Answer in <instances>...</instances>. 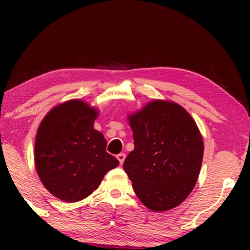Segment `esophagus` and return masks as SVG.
I'll list each match as a JSON object with an SVG mask.
<instances>
[{
	"instance_id": "esophagus-1",
	"label": "esophagus",
	"mask_w": 250,
	"mask_h": 250,
	"mask_svg": "<svg viewBox=\"0 0 250 250\" xmlns=\"http://www.w3.org/2000/svg\"><path fill=\"white\" fill-rule=\"evenodd\" d=\"M125 157H126V155H125V153H123V152L118 153V155H117V159L119 160V164H121V165H122L123 163H124V160H125Z\"/></svg>"
}]
</instances>
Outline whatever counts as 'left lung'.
Segmentation results:
<instances>
[{"label":"left lung","instance_id":"1","mask_svg":"<svg viewBox=\"0 0 250 250\" xmlns=\"http://www.w3.org/2000/svg\"><path fill=\"white\" fill-rule=\"evenodd\" d=\"M134 150L124 170L141 203L153 211L179 206L196 186L204 141L193 118L180 104L155 100L128 116Z\"/></svg>","mask_w":250,"mask_h":250}]
</instances>
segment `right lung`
Instances as JSON below:
<instances>
[{
	"label": "right lung",
	"mask_w": 250,
	"mask_h": 250,
	"mask_svg": "<svg viewBox=\"0 0 250 250\" xmlns=\"http://www.w3.org/2000/svg\"><path fill=\"white\" fill-rule=\"evenodd\" d=\"M98 110L82 100L57 105L41 123L35 166L44 187L67 203L80 201L100 186L119 162L105 151L104 136L94 129Z\"/></svg>",
	"instance_id": "add662e5"
}]
</instances>
